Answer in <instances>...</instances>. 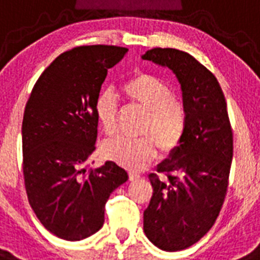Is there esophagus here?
I'll use <instances>...</instances> for the list:
<instances>
[{
	"mask_svg": "<svg viewBox=\"0 0 260 260\" xmlns=\"http://www.w3.org/2000/svg\"><path fill=\"white\" fill-rule=\"evenodd\" d=\"M141 178V174L137 173V172H128V180L130 181H137Z\"/></svg>",
	"mask_w": 260,
	"mask_h": 260,
	"instance_id": "1",
	"label": "esophagus"
}]
</instances>
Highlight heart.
Masks as SVG:
<instances>
[{
    "label": "heart",
    "mask_w": 260,
    "mask_h": 260,
    "mask_svg": "<svg viewBox=\"0 0 260 260\" xmlns=\"http://www.w3.org/2000/svg\"><path fill=\"white\" fill-rule=\"evenodd\" d=\"M121 91L132 104L147 112L141 130L146 137H119L108 142L104 146L107 157L128 169H142L156 157V144L165 155L178 150L186 134L187 114L182 103L176 100L174 89L161 78L141 71L126 80ZM95 113L103 132L113 137L118 130V108L113 95H99Z\"/></svg>",
    "instance_id": "1"
}]
</instances>
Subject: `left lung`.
Segmentation results:
<instances>
[{
	"mask_svg": "<svg viewBox=\"0 0 260 260\" xmlns=\"http://www.w3.org/2000/svg\"><path fill=\"white\" fill-rule=\"evenodd\" d=\"M176 74L187 127L182 144L148 176L153 187L143 213L147 238L165 251L198 242L215 224L228 191L233 133L215 75L191 54L153 48L142 57Z\"/></svg>",
	"mask_w": 260,
	"mask_h": 260,
	"instance_id": "obj_1",
	"label": "left lung"
}]
</instances>
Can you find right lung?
I'll return each instance as SVG.
<instances>
[{
  "instance_id": "1",
  "label": "right lung",
  "mask_w": 260,
  "mask_h": 260,
  "mask_svg": "<svg viewBox=\"0 0 260 260\" xmlns=\"http://www.w3.org/2000/svg\"><path fill=\"white\" fill-rule=\"evenodd\" d=\"M127 48L84 45L59 54L36 80L22 122L23 178L29 206L45 228L66 241L92 236L104 224L109 195L128 178L105 161L89 168L95 151V102L108 69Z\"/></svg>"
}]
</instances>
